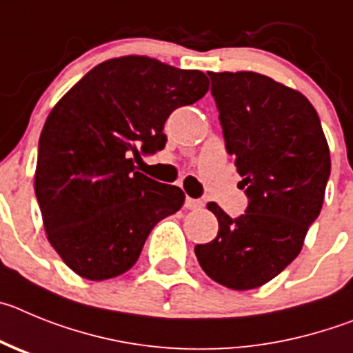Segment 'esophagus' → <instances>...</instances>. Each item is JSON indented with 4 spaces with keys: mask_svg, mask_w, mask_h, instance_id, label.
<instances>
[{
    "mask_svg": "<svg viewBox=\"0 0 353 353\" xmlns=\"http://www.w3.org/2000/svg\"><path fill=\"white\" fill-rule=\"evenodd\" d=\"M204 205V202L199 199H192V196H186V200H184V208L186 209H200Z\"/></svg>",
    "mask_w": 353,
    "mask_h": 353,
    "instance_id": "esophagus-1",
    "label": "esophagus"
}]
</instances>
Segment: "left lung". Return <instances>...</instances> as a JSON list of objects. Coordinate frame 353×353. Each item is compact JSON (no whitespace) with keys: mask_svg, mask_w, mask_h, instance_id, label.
<instances>
[{"mask_svg":"<svg viewBox=\"0 0 353 353\" xmlns=\"http://www.w3.org/2000/svg\"><path fill=\"white\" fill-rule=\"evenodd\" d=\"M208 75L248 208L230 218L209 202L220 228L211 243L196 244L195 255L216 283L252 290L303 250L322 209L331 154L319 114L303 93L255 72Z\"/></svg>","mask_w":353,"mask_h":353,"instance_id":"1","label":"left lung"}]
</instances>
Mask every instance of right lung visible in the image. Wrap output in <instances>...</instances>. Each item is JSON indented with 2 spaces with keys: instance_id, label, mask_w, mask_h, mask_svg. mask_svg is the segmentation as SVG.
<instances>
[{
  "instance_id": "add662e5",
  "label": "right lung",
  "mask_w": 353,
  "mask_h": 353,
  "mask_svg": "<svg viewBox=\"0 0 353 353\" xmlns=\"http://www.w3.org/2000/svg\"><path fill=\"white\" fill-rule=\"evenodd\" d=\"M208 90L200 70L123 56L90 70L54 105L38 141L34 193L47 239L72 271L93 281L123 274L154 225L179 211L183 190L133 161L163 149L167 117Z\"/></svg>"
}]
</instances>
